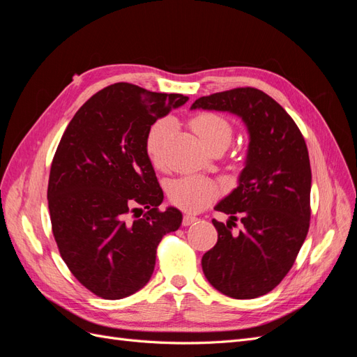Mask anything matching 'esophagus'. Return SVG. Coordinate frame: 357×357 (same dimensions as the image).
<instances>
[{
  "label": "esophagus",
  "mask_w": 357,
  "mask_h": 357,
  "mask_svg": "<svg viewBox=\"0 0 357 357\" xmlns=\"http://www.w3.org/2000/svg\"><path fill=\"white\" fill-rule=\"evenodd\" d=\"M193 222H197L195 215H192V214H189V213L183 215V226H189V225H192Z\"/></svg>",
  "instance_id": "34e87169"
}]
</instances>
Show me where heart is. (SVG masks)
<instances>
[{
    "mask_svg": "<svg viewBox=\"0 0 357 357\" xmlns=\"http://www.w3.org/2000/svg\"><path fill=\"white\" fill-rule=\"evenodd\" d=\"M190 126L197 132L202 144L208 150L226 149L234 137V128L228 119L218 113H199L190 119ZM172 121H158L147 134L146 152L153 165L162 167L172 135ZM220 195L218 181L198 176H185L174 180L168 188V197L177 207L188 211H198L207 207Z\"/></svg>",
    "mask_w": 357,
    "mask_h": 357,
    "instance_id": "b5f03b06",
    "label": "heart"
}]
</instances>
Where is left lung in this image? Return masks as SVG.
<instances>
[{
	"mask_svg": "<svg viewBox=\"0 0 357 357\" xmlns=\"http://www.w3.org/2000/svg\"><path fill=\"white\" fill-rule=\"evenodd\" d=\"M190 109L229 112L243 119L250 143L238 188L214 210L218 243L202 256L210 284L235 299L271 291L294 266L310 228L311 168L305 139L287 112L256 88L201 96ZM241 219L243 229L231 232Z\"/></svg>",
	"mask_w": 357,
	"mask_h": 357,
	"instance_id": "1",
	"label": "left lung"
}]
</instances>
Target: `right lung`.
Segmentation results:
<instances>
[{
  "label": "right lung",
  "instance_id": "add662e5",
  "mask_svg": "<svg viewBox=\"0 0 357 357\" xmlns=\"http://www.w3.org/2000/svg\"><path fill=\"white\" fill-rule=\"evenodd\" d=\"M189 98L131 83L96 92L74 114L52 160V232L71 274L104 299H122L153 274L162 236L183 215L164 201L146 152L150 128Z\"/></svg>",
  "mask_w": 357,
  "mask_h": 357
}]
</instances>
